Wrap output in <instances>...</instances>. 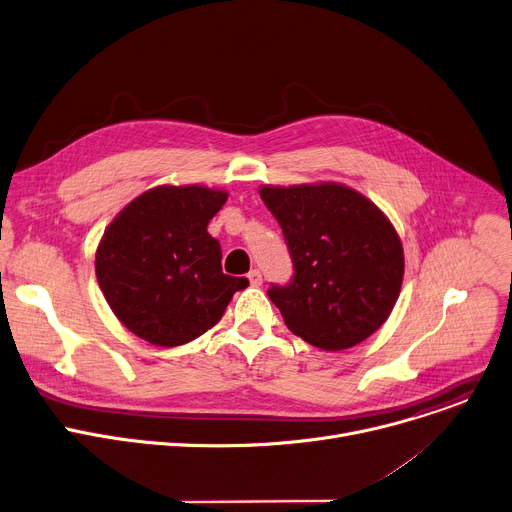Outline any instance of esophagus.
<instances>
[{
    "mask_svg": "<svg viewBox=\"0 0 512 512\" xmlns=\"http://www.w3.org/2000/svg\"><path fill=\"white\" fill-rule=\"evenodd\" d=\"M248 280H250L252 287H260V285H262V274H260V270H256V268L250 270V272H248Z\"/></svg>",
    "mask_w": 512,
    "mask_h": 512,
    "instance_id": "34e87169",
    "label": "esophagus"
}]
</instances>
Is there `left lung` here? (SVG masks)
I'll use <instances>...</instances> for the list:
<instances>
[{
  "instance_id": "1",
  "label": "left lung",
  "mask_w": 512,
  "mask_h": 512,
  "mask_svg": "<svg viewBox=\"0 0 512 512\" xmlns=\"http://www.w3.org/2000/svg\"><path fill=\"white\" fill-rule=\"evenodd\" d=\"M285 236L293 278L268 297L307 344L337 352L372 335L399 299L405 256L384 213L344 185L262 187Z\"/></svg>"
}]
</instances>
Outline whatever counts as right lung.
Returning <instances> with one entry per match:
<instances>
[{"mask_svg":"<svg viewBox=\"0 0 512 512\" xmlns=\"http://www.w3.org/2000/svg\"><path fill=\"white\" fill-rule=\"evenodd\" d=\"M227 193L158 187L111 221L95 256L105 301L138 337L175 348L211 329L248 278L221 270V246L207 234Z\"/></svg>","mask_w":512,"mask_h":512,"instance_id":"add662e5","label":"right lung"}]
</instances>
